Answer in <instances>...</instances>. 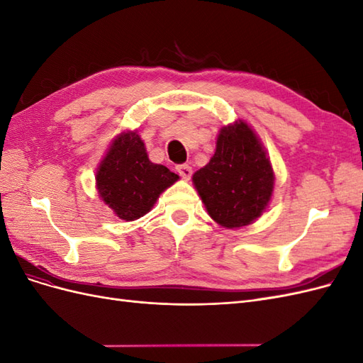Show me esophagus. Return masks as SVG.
Returning <instances> with one entry per match:
<instances>
[{"label":"esophagus","instance_id":"esophagus-1","mask_svg":"<svg viewBox=\"0 0 363 363\" xmlns=\"http://www.w3.org/2000/svg\"><path fill=\"white\" fill-rule=\"evenodd\" d=\"M175 169H177V172L182 175V177H183L184 180H189V179H191V175H192V168L189 167L188 163L177 164V167H175Z\"/></svg>","mask_w":363,"mask_h":363}]
</instances>
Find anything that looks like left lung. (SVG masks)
I'll list each match as a JSON object with an SVG mask.
<instances>
[{
	"label": "left lung",
	"instance_id": "1",
	"mask_svg": "<svg viewBox=\"0 0 363 363\" xmlns=\"http://www.w3.org/2000/svg\"><path fill=\"white\" fill-rule=\"evenodd\" d=\"M274 171L260 139L245 121L224 125L216 150L192 177L207 213L225 228L255 223L269 204Z\"/></svg>",
	"mask_w": 363,
	"mask_h": 363
}]
</instances>
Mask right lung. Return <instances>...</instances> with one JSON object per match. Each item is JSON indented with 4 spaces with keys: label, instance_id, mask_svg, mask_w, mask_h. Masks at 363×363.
<instances>
[{
    "label": "right lung",
    "instance_id": "right-lung-1",
    "mask_svg": "<svg viewBox=\"0 0 363 363\" xmlns=\"http://www.w3.org/2000/svg\"><path fill=\"white\" fill-rule=\"evenodd\" d=\"M95 180L101 200L115 215L135 221L151 211L179 175L148 159L144 140L136 131H123L108 147Z\"/></svg>",
    "mask_w": 363,
    "mask_h": 363
}]
</instances>
